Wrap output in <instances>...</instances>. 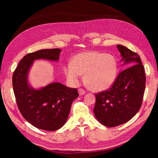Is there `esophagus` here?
I'll list each match as a JSON object with an SVG mask.
<instances>
[{
	"label": "esophagus",
	"mask_w": 158,
	"mask_h": 158,
	"mask_svg": "<svg viewBox=\"0 0 158 158\" xmlns=\"http://www.w3.org/2000/svg\"><path fill=\"white\" fill-rule=\"evenodd\" d=\"M78 91H79V95H84L85 93V90H84V89H79Z\"/></svg>",
	"instance_id": "34e87169"
}]
</instances>
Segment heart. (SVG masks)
<instances>
[{
  "label": "heart",
  "instance_id": "heart-1",
  "mask_svg": "<svg viewBox=\"0 0 158 158\" xmlns=\"http://www.w3.org/2000/svg\"><path fill=\"white\" fill-rule=\"evenodd\" d=\"M68 81L79 84L81 74L85 84L95 91H103L114 84L117 77L118 63L114 56L98 52H85L74 56L64 68Z\"/></svg>",
  "mask_w": 158,
  "mask_h": 158
}]
</instances>
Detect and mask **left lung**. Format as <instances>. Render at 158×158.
Returning <instances> with one entry per match:
<instances>
[{"mask_svg": "<svg viewBox=\"0 0 158 158\" xmlns=\"http://www.w3.org/2000/svg\"><path fill=\"white\" fill-rule=\"evenodd\" d=\"M121 62L127 68L119 73L108 90L95 94L94 114L101 124L112 127L125 123L135 116L142 104L146 87L143 65L137 53L118 44Z\"/></svg>", "mask_w": 158, "mask_h": 158, "instance_id": "1", "label": "left lung"}]
</instances>
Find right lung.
Segmentation results:
<instances>
[{"mask_svg": "<svg viewBox=\"0 0 158 158\" xmlns=\"http://www.w3.org/2000/svg\"><path fill=\"white\" fill-rule=\"evenodd\" d=\"M60 49H41L28 53L20 60L12 76V86L19 109L29 123L38 129L54 131L68 120L73 102L79 97L77 89L59 82L34 89L28 83V74L35 60L58 61Z\"/></svg>", "mask_w": 158, "mask_h": 158, "instance_id": "right-lung-1", "label": "right lung"}]
</instances>
